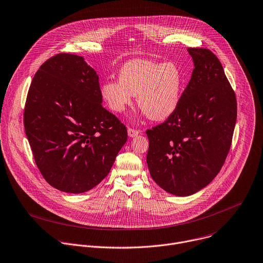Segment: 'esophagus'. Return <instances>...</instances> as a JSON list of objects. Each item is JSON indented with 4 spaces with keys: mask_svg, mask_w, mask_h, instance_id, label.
I'll return each mask as SVG.
<instances>
[{
    "mask_svg": "<svg viewBox=\"0 0 263 263\" xmlns=\"http://www.w3.org/2000/svg\"><path fill=\"white\" fill-rule=\"evenodd\" d=\"M139 133H140V131H138V130H135V129H132V128H129V129H128V136H129V137H135V136H137Z\"/></svg>",
    "mask_w": 263,
    "mask_h": 263,
    "instance_id": "1",
    "label": "esophagus"
}]
</instances>
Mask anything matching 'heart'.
Returning <instances> with one entry per match:
<instances>
[{
  "label": "heart",
  "mask_w": 263,
  "mask_h": 263,
  "mask_svg": "<svg viewBox=\"0 0 263 263\" xmlns=\"http://www.w3.org/2000/svg\"><path fill=\"white\" fill-rule=\"evenodd\" d=\"M184 82L183 72L172 62L132 60L122 67L119 81L101 85V96L116 114L125 111L137 96L138 106L149 119L164 121L178 108Z\"/></svg>",
  "instance_id": "1"
}]
</instances>
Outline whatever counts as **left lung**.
Wrapping results in <instances>:
<instances>
[{
  "label": "left lung",
  "mask_w": 263,
  "mask_h": 263,
  "mask_svg": "<svg viewBox=\"0 0 263 263\" xmlns=\"http://www.w3.org/2000/svg\"><path fill=\"white\" fill-rule=\"evenodd\" d=\"M194 69L178 108L146 131V163L166 192L189 196L206 187L228 155L236 122V98L219 59L188 48Z\"/></svg>",
  "instance_id": "left-lung-1"
}]
</instances>
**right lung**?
Segmentation results:
<instances>
[{
  "label": "right lung",
  "instance_id": "obj_1",
  "mask_svg": "<svg viewBox=\"0 0 263 263\" xmlns=\"http://www.w3.org/2000/svg\"><path fill=\"white\" fill-rule=\"evenodd\" d=\"M101 103L99 77L82 57L59 53L35 74L25 130L37 167L53 188L83 193L109 173L128 135Z\"/></svg>",
  "mask_w": 263,
  "mask_h": 263
}]
</instances>
